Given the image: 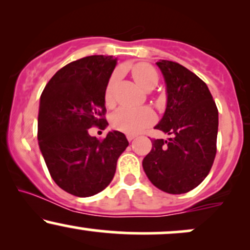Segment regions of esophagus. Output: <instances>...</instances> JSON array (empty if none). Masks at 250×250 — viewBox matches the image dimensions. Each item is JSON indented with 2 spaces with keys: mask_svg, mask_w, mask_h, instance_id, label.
Here are the masks:
<instances>
[{
  "mask_svg": "<svg viewBox=\"0 0 250 250\" xmlns=\"http://www.w3.org/2000/svg\"><path fill=\"white\" fill-rule=\"evenodd\" d=\"M135 137H136V136H135V135H131V134H128V135H127L128 141H133V140L135 139Z\"/></svg>",
  "mask_w": 250,
  "mask_h": 250,
  "instance_id": "esophagus-1",
  "label": "esophagus"
}]
</instances>
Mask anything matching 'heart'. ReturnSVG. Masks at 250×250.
Listing matches in <instances>:
<instances>
[{
	"label": "heart",
	"mask_w": 250,
	"mask_h": 250,
	"mask_svg": "<svg viewBox=\"0 0 250 250\" xmlns=\"http://www.w3.org/2000/svg\"><path fill=\"white\" fill-rule=\"evenodd\" d=\"M134 80L136 81L140 87L149 90V89L155 88L159 81V76H157L156 70L154 69L151 65L147 63H137L133 67L131 70ZM116 74L109 80L107 88H105L104 99L105 102H110L113 99V89L114 84L116 82ZM154 121V114L153 111L149 110L148 108H127L122 107L117 109L115 113L111 116V125L116 129V130L123 131L127 134H137L151 125Z\"/></svg>",
	"instance_id": "heart-1"
}]
</instances>
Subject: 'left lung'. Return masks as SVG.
Returning <instances> with one entry per match:
<instances>
[{
    "label": "left lung",
    "instance_id": "8db88e82",
    "mask_svg": "<svg viewBox=\"0 0 250 250\" xmlns=\"http://www.w3.org/2000/svg\"><path fill=\"white\" fill-rule=\"evenodd\" d=\"M156 64L165 79L167 105L155 129L170 137L153 140L142 166L155 187L185 194L197 187L213 166L219 111L199 76L173 61L161 60Z\"/></svg>",
    "mask_w": 250,
    "mask_h": 250
}]
</instances>
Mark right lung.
<instances>
[{
  "label": "right lung",
  "mask_w": 250,
  "mask_h": 250,
  "mask_svg": "<svg viewBox=\"0 0 250 250\" xmlns=\"http://www.w3.org/2000/svg\"><path fill=\"white\" fill-rule=\"evenodd\" d=\"M116 63L104 55L71 62L51 77L40 99V150L56 185L75 196H93L107 187L129 145L121 131H109L103 140L88 133L93 125H108L104 94Z\"/></svg>",
  "instance_id": "right-lung-1"
}]
</instances>
